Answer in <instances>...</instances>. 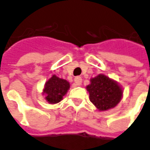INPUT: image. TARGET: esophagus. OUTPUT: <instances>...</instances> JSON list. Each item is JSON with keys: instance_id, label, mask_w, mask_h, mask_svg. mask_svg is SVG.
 I'll use <instances>...</instances> for the list:
<instances>
[{"instance_id": "obj_1", "label": "esophagus", "mask_w": 150, "mask_h": 150, "mask_svg": "<svg viewBox=\"0 0 150 150\" xmlns=\"http://www.w3.org/2000/svg\"><path fill=\"white\" fill-rule=\"evenodd\" d=\"M74 82H75V83L77 86H80L81 84H82V82H83V79L81 77H76L75 79H74Z\"/></svg>"}]
</instances>
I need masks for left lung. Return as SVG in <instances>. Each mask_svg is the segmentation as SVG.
<instances>
[{"instance_id":"1","label":"left lung","mask_w":150,"mask_h":150,"mask_svg":"<svg viewBox=\"0 0 150 150\" xmlns=\"http://www.w3.org/2000/svg\"><path fill=\"white\" fill-rule=\"evenodd\" d=\"M86 88L89 93L90 101L99 111L114 108L123 96L122 88L118 83L103 74L91 78Z\"/></svg>"}]
</instances>
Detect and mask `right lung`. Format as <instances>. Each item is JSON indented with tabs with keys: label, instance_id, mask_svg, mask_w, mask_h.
<instances>
[{
	"label": "right lung",
	"instance_id": "right-lung-1",
	"mask_svg": "<svg viewBox=\"0 0 150 150\" xmlns=\"http://www.w3.org/2000/svg\"><path fill=\"white\" fill-rule=\"evenodd\" d=\"M69 88L70 84L67 80L52 75V77L46 82L42 93L45 94V98L47 103L54 104L62 99Z\"/></svg>",
	"mask_w": 150,
	"mask_h": 150
}]
</instances>
